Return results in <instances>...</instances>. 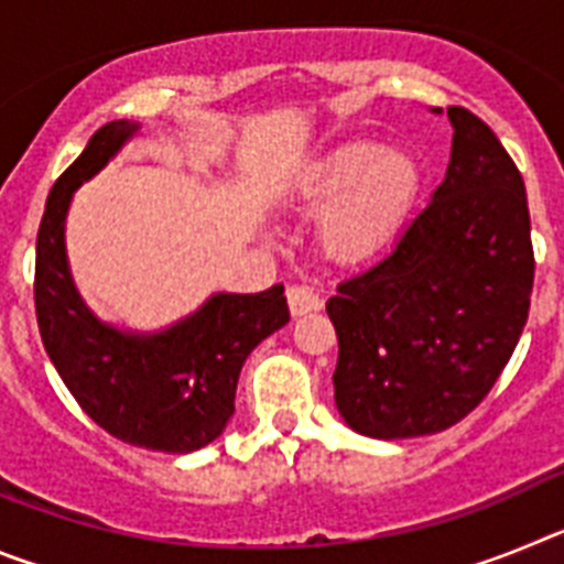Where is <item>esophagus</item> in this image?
I'll return each mask as SVG.
<instances>
[{
    "label": "esophagus",
    "instance_id": "obj_1",
    "mask_svg": "<svg viewBox=\"0 0 564 564\" xmlns=\"http://www.w3.org/2000/svg\"><path fill=\"white\" fill-rule=\"evenodd\" d=\"M288 307H291V316H305V313L322 311V299L313 288L291 285L288 288Z\"/></svg>",
    "mask_w": 564,
    "mask_h": 564
}]
</instances>
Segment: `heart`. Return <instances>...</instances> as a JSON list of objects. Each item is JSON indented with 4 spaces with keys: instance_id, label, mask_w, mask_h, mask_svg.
Segmentation results:
<instances>
[{
    "instance_id": "b5f03b06",
    "label": "heart",
    "mask_w": 564,
    "mask_h": 564,
    "mask_svg": "<svg viewBox=\"0 0 564 564\" xmlns=\"http://www.w3.org/2000/svg\"><path fill=\"white\" fill-rule=\"evenodd\" d=\"M421 163L406 149L347 141L299 181L293 203L322 214L318 246L341 265H361L390 246L421 197Z\"/></svg>"
}]
</instances>
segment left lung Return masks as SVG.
<instances>
[{"label":"left lung","instance_id":"8db88e82","mask_svg":"<svg viewBox=\"0 0 564 564\" xmlns=\"http://www.w3.org/2000/svg\"><path fill=\"white\" fill-rule=\"evenodd\" d=\"M446 118L452 158L432 200L387 257L327 299L336 406L350 430L378 441L463 421L500 378L531 307L520 169L477 115L449 107Z\"/></svg>","mask_w":564,"mask_h":564}]
</instances>
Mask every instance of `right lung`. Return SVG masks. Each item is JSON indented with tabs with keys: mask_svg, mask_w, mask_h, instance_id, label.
<instances>
[{
	"mask_svg": "<svg viewBox=\"0 0 564 564\" xmlns=\"http://www.w3.org/2000/svg\"><path fill=\"white\" fill-rule=\"evenodd\" d=\"M138 132L134 121L98 129L50 192L36 237L39 333L67 390L101 430L141 449L188 455L223 435L242 364L291 313L282 285L212 293L186 318L154 333L123 330L89 311L67 262L69 203Z\"/></svg>",
	"mask_w": 564,
	"mask_h": 564,
	"instance_id": "right-lung-1",
	"label": "right lung"
}]
</instances>
